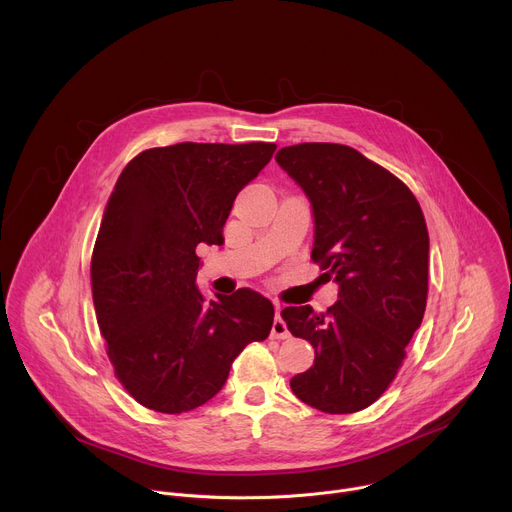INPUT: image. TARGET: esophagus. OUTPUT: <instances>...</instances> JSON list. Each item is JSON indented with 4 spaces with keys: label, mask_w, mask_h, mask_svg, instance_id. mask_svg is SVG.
Returning <instances> with one entry per match:
<instances>
[{
    "label": "esophagus",
    "mask_w": 512,
    "mask_h": 512,
    "mask_svg": "<svg viewBox=\"0 0 512 512\" xmlns=\"http://www.w3.org/2000/svg\"><path fill=\"white\" fill-rule=\"evenodd\" d=\"M273 304H275V318H273V324H271V337L273 339H288L290 331H288L286 322L282 318V304L280 302H273Z\"/></svg>",
    "instance_id": "esophagus-1"
}]
</instances>
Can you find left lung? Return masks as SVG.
Returning a JSON list of instances; mask_svg holds the SVG:
<instances>
[{
  "label": "left lung",
  "instance_id": "8db88e82",
  "mask_svg": "<svg viewBox=\"0 0 512 512\" xmlns=\"http://www.w3.org/2000/svg\"><path fill=\"white\" fill-rule=\"evenodd\" d=\"M275 161L312 204V261L339 284L327 312L308 304L282 310L290 333L314 347V365L290 380L292 392L329 414L363 410L388 390L423 322V210L396 175L345 145H292Z\"/></svg>",
  "mask_w": 512,
  "mask_h": 512
}]
</instances>
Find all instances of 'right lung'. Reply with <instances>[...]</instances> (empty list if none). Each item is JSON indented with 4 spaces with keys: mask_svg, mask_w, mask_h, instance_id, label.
<instances>
[{
    "mask_svg": "<svg viewBox=\"0 0 512 512\" xmlns=\"http://www.w3.org/2000/svg\"><path fill=\"white\" fill-rule=\"evenodd\" d=\"M273 143H179L136 155L120 173L91 255V294L114 374L155 412L214 398L232 361L267 339L273 304L241 288L208 300L196 286L200 243L220 245L237 194Z\"/></svg>",
    "mask_w": 512,
    "mask_h": 512,
    "instance_id": "1",
    "label": "right lung"
}]
</instances>
